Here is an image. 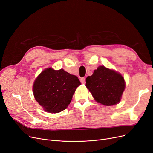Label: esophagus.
I'll use <instances>...</instances> for the list:
<instances>
[{"label": "esophagus", "instance_id": "34e87169", "mask_svg": "<svg viewBox=\"0 0 153 153\" xmlns=\"http://www.w3.org/2000/svg\"><path fill=\"white\" fill-rule=\"evenodd\" d=\"M81 82L82 84H85V77H81Z\"/></svg>", "mask_w": 153, "mask_h": 153}]
</instances>
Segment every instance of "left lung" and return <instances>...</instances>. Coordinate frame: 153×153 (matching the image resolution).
Masks as SVG:
<instances>
[{
    "mask_svg": "<svg viewBox=\"0 0 153 153\" xmlns=\"http://www.w3.org/2000/svg\"><path fill=\"white\" fill-rule=\"evenodd\" d=\"M85 86L95 100L104 105H112L121 100L125 89L123 77L113 70L99 66L85 80Z\"/></svg>",
    "mask_w": 153,
    "mask_h": 153,
    "instance_id": "1",
    "label": "left lung"
}]
</instances>
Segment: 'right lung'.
I'll use <instances>...</instances> for the list:
<instances>
[{
	"instance_id": "1",
	"label": "right lung",
	"mask_w": 153,
	"mask_h": 153,
	"mask_svg": "<svg viewBox=\"0 0 153 153\" xmlns=\"http://www.w3.org/2000/svg\"><path fill=\"white\" fill-rule=\"evenodd\" d=\"M80 85L77 76L63 69L48 68L36 79L33 91L36 100L45 111L57 113L67 108Z\"/></svg>"
}]
</instances>
